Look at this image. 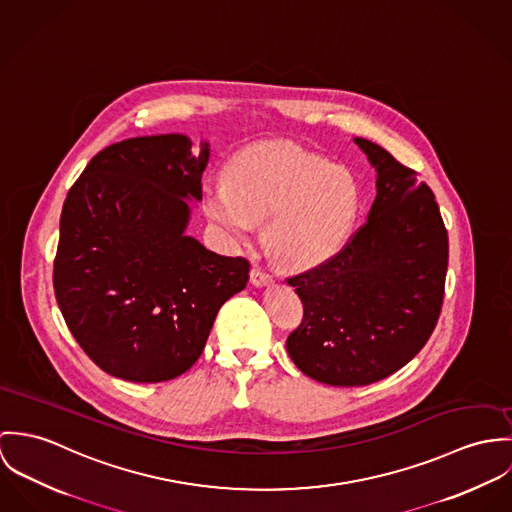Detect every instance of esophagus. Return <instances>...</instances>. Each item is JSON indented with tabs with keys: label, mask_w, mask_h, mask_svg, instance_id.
<instances>
[{
	"label": "esophagus",
	"mask_w": 512,
	"mask_h": 512,
	"mask_svg": "<svg viewBox=\"0 0 512 512\" xmlns=\"http://www.w3.org/2000/svg\"><path fill=\"white\" fill-rule=\"evenodd\" d=\"M271 283H273V277L269 273L261 271L259 267L251 269V284L253 286H269Z\"/></svg>",
	"instance_id": "esophagus-1"
}]
</instances>
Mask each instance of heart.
Segmentation results:
<instances>
[{
  "label": "heart",
  "mask_w": 512,
  "mask_h": 512,
  "mask_svg": "<svg viewBox=\"0 0 512 512\" xmlns=\"http://www.w3.org/2000/svg\"><path fill=\"white\" fill-rule=\"evenodd\" d=\"M357 210L351 172L283 141L245 147L229 161L226 184L204 190V212L229 241H247L267 220L269 253L294 271L340 253Z\"/></svg>",
  "instance_id": "obj_1"
}]
</instances>
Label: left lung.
I'll return each mask as SVG.
<instances>
[{
    "label": "left lung",
    "instance_id": "8db88e82",
    "mask_svg": "<svg viewBox=\"0 0 512 512\" xmlns=\"http://www.w3.org/2000/svg\"><path fill=\"white\" fill-rule=\"evenodd\" d=\"M377 172L367 224L324 265L288 279L304 306L288 336L294 365L332 387H361L404 367L432 336L448 273V231L426 182L367 139Z\"/></svg>",
    "mask_w": 512,
    "mask_h": 512
}]
</instances>
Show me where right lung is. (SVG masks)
<instances>
[{"label":"right lung","instance_id":"obj_1","mask_svg":"<svg viewBox=\"0 0 512 512\" xmlns=\"http://www.w3.org/2000/svg\"><path fill=\"white\" fill-rule=\"evenodd\" d=\"M210 143L145 135L100 151L60 214L55 296L64 322L106 373L161 383L204 351L222 304L249 281V263L188 235L202 200Z\"/></svg>","mask_w":512,"mask_h":512}]
</instances>
